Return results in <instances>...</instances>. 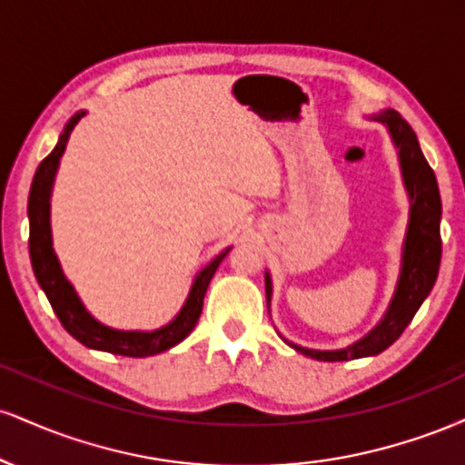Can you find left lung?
I'll return each mask as SVG.
<instances>
[{
    "mask_svg": "<svg viewBox=\"0 0 465 465\" xmlns=\"http://www.w3.org/2000/svg\"><path fill=\"white\" fill-rule=\"evenodd\" d=\"M367 120L378 122L389 131L393 146L398 151L400 173H402V183L409 196V223L402 240V258H400V273L393 295L389 300L385 314L381 317L373 328L359 341L339 350H311L303 345L292 343L284 339L303 356H311L317 361L339 362L365 359V356H376L385 351L389 345L398 341L404 328L420 311L426 297L433 291L437 273H440L441 262V196L437 188L435 173L430 170L429 162L421 154L420 142L415 137L409 122L404 120L398 111L385 109L381 114H373ZM266 284V306L271 308V295H273V280L269 271H264ZM271 312V311H269Z\"/></svg>",
    "mask_w": 465,
    "mask_h": 465,
    "instance_id": "obj_1",
    "label": "left lung"
}]
</instances>
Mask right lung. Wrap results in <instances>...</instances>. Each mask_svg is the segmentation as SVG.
Listing matches in <instances>:
<instances>
[{"label":"right lung","mask_w":465,"mask_h":465,"mask_svg":"<svg viewBox=\"0 0 465 465\" xmlns=\"http://www.w3.org/2000/svg\"><path fill=\"white\" fill-rule=\"evenodd\" d=\"M87 115V111H78L67 120L65 129L58 137L54 151H52L36 168L35 179L28 196V221H30V260L32 271H35L36 282L44 288L47 302L54 308L56 317L61 319L63 328L67 330L74 339L92 350L109 351V354L133 356V359H143V356L162 354V351L174 348L181 341L194 330L203 311V300H205L207 286L214 277L218 264L225 260L232 251L216 255L212 262H207L192 280L190 292L185 297L181 311L174 314L173 322H168L157 330H117L111 325L100 323L92 312L84 308L83 300L78 297L76 288L63 273L61 262L54 251V240H52V190H54V179L61 165V157L72 135L74 126L78 124L80 117Z\"/></svg>","instance_id":"add662e5"}]
</instances>
